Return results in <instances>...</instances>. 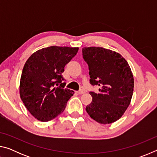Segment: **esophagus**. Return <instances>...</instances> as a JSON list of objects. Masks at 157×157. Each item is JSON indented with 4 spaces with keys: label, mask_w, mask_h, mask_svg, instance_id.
<instances>
[{
    "label": "esophagus",
    "mask_w": 157,
    "mask_h": 157,
    "mask_svg": "<svg viewBox=\"0 0 157 157\" xmlns=\"http://www.w3.org/2000/svg\"><path fill=\"white\" fill-rule=\"evenodd\" d=\"M77 93H78V94H84V93H85V91H84V89H81V90H79V91H77Z\"/></svg>",
    "instance_id": "esophagus-1"
}]
</instances>
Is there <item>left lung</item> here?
<instances>
[{
  "label": "left lung",
  "instance_id": "obj_1",
  "mask_svg": "<svg viewBox=\"0 0 157 157\" xmlns=\"http://www.w3.org/2000/svg\"><path fill=\"white\" fill-rule=\"evenodd\" d=\"M82 55L88 63L90 83L99 93L90 92L92 102L86 110L100 124L118 121L125 112L134 91V77L127 61L119 53L102 47H84Z\"/></svg>",
  "mask_w": 157,
  "mask_h": 157
}]
</instances>
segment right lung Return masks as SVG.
I'll return each mask as SVG.
<instances>
[{
	"label": "right lung",
	"mask_w": 157,
	"mask_h": 157,
	"mask_svg": "<svg viewBox=\"0 0 157 157\" xmlns=\"http://www.w3.org/2000/svg\"><path fill=\"white\" fill-rule=\"evenodd\" d=\"M79 48L50 46L34 52L26 61L21 76L20 97L38 121L47 122L64 111L74 91L63 89L64 67Z\"/></svg>",
	"instance_id": "add662e5"
}]
</instances>
